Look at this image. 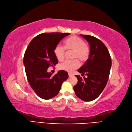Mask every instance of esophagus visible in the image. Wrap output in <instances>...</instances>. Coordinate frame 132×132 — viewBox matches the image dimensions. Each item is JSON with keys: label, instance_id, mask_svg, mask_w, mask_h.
Instances as JSON below:
<instances>
[{"label": "esophagus", "instance_id": "obj_1", "mask_svg": "<svg viewBox=\"0 0 132 132\" xmlns=\"http://www.w3.org/2000/svg\"><path fill=\"white\" fill-rule=\"evenodd\" d=\"M68 75H69V78H71V77H72V76H73V75H72V74H70V73H69V74H68Z\"/></svg>", "mask_w": 132, "mask_h": 132}]
</instances>
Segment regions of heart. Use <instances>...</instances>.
<instances>
[{
  "instance_id": "b5f03b06",
  "label": "heart",
  "mask_w": 132,
  "mask_h": 132,
  "mask_svg": "<svg viewBox=\"0 0 132 132\" xmlns=\"http://www.w3.org/2000/svg\"><path fill=\"white\" fill-rule=\"evenodd\" d=\"M64 47L57 45L54 49V55L59 61L64 60L65 51H72V58L77 59L73 61H66L60 65V69L68 72H72L78 69L80 66V60L81 62L87 61L89 56L90 50L84 40L77 36L72 35L67 38L64 42Z\"/></svg>"
}]
</instances>
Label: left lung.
Listing matches in <instances>:
<instances>
[{
	"label": "left lung",
	"mask_w": 132,
	"mask_h": 132,
	"mask_svg": "<svg viewBox=\"0 0 132 132\" xmlns=\"http://www.w3.org/2000/svg\"><path fill=\"white\" fill-rule=\"evenodd\" d=\"M90 47L88 60L78 71L87 77L82 78L75 75L78 80L74 87L77 97L85 102L97 98L106 85L111 67V58L108 48L99 39L93 36L82 35Z\"/></svg>",
	"instance_id": "8db88e82"
}]
</instances>
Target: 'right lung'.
Listing matches in <instances>:
<instances>
[{"mask_svg":"<svg viewBox=\"0 0 132 132\" xmlns=\"http://www.w3.org/2000/svg\"><path fill=\"white\" fill-rule=\"evenodd\" d=\"M70 33H45L33 38L24 53L23 64L28 82L38 96L44 99L55 97L62 84L68 78V72L58 71L52 75L48 68L58 63L54 49L59 42Z\"/></svg>","mask_w":132,"mask_h":132,"instance_id":"1","label":"right lung"}]
</instances>
